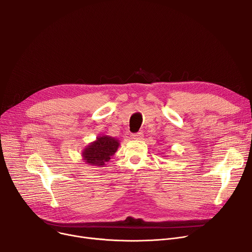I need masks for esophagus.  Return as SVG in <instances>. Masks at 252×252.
Returning a JSON list of instances; mask_svg holds the SVG:
<instances>
[{
  "instance_id": "1",
  "label": "esophagus",
  "mask_w": 252,
  "mask_h": 252,
  "mask_svg": "<svg viewBox=\"0 0 252 252\" xmlns=\"http://www.w3.org/2000/svg\"><path fill=\"white\" fill-rule=\"evenodd\" d=\"M132 138L133 139H136V140H140L143 138V132L140 131V132H137V133H134L132 134Z\"/></svg>"
}]
</instances>
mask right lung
<instances>
[{"label": "right lung", "instance_id": "1", "mask_svg": "<svg viewBox=\"0 0 252 252\" xmlns=\"http://www.w3.org/2000/svg\"><path fill=\"white\" fill-rule=\"evenodd\" d=\"M120 143L114 137L103 135L88 145L83 151V158L87 164L103 166L117 151Z\"/></svg>", "mask_w": 252, "mask_h": 252}]
</instances>
